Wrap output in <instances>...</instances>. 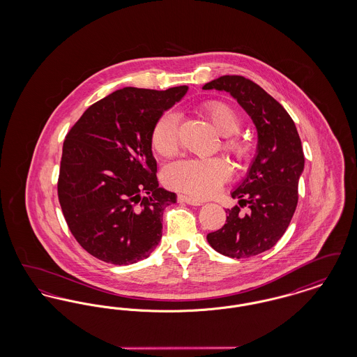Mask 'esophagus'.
<instances>
[{
    "instance_id": "esophagus-1",
    "label": "esophagus",
    "mask_w": 357,
    "mask_h": 357,
    "mask_svg": "<svg viewBox=\"0 0 357 357\" xmlns=\"http://www.w3.org/2000/svg\"><path fill=\"white\" fill-rule=\"evenodd\" d=\"M178 201L179 202H185L187 204H191V206H202L204 204L202 201L195 199L192 197H187V195H178Z\"/></svg>"
}]
</instances>
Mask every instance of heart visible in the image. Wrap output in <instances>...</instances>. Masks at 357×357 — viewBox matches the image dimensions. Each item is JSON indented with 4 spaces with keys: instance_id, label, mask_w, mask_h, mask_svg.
Here are the masks:
<instances>
[{
    "instance_id": "1",
    "label": "heart",
    "mask_w": 357,
    "mask_h": 357,
    "mask_svg": "<svg viewBox=\"0 0 357 357\" xmlns=\"http://www.w3.org/2000/svg\"><path fill=\"white\" fill-rule=\"evenodd\" d=\"M201 111L220 135L225 136L222 147L237 160H246L252 153V144L234 134L241 128L242 120L237 111L220 100H210L201 105ZM153 149L160 156L175 155L179 147V118L174 111L162 114L151 131ZM231 176L229 163L222 158L183 159L172 163L165 172L169 186L197 198L214 195Z\"/></svg>"
}]
</instances>
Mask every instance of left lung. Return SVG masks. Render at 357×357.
<instances>
[{
    "instance_id": "obj_1",
    "label": "left lung",
    "mask_w": 357,
    "mask_h": 357,
    "mask_svg": "<svg viewBox=\"0 0 357 357\" xmlns=\"http://www.w3.org/2000/svg\"><path fill=\"white\" fill-rule=\"evenodd\" d=\"M204 89L229 92L257 128L255 160L231 192L239 206L227 208L222 229L207 234V242L218 253L249 258L273 248L291 221L305 163L301 139L287 109L252 80L226 75L204 84ZM243 205L250 207L248 215L240 213Z\"/></svg>"
}]
</instances>
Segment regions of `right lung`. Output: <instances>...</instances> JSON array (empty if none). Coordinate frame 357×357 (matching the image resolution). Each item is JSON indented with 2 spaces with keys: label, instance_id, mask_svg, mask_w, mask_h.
<instances>
[{
  "label": "right lung",
  "instance_id": "obj_1",
  "mask_svg": "<svg viewBox=\"0 0 357 357\" xmlns=\"http://www.w3.org/2000/svg\"><path fill=\"white\" fill-rule=\"evenodd\" d=\"M126 86L92 104L70 128L57 182L69 230L88 253L114 265L147 258L162 238L175 192L159 187L151 131L186 95Z\"/></svg>",
  "mask_w": 357,
  "mask_h": 357
}]
</instances>
